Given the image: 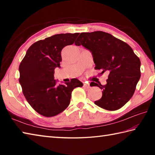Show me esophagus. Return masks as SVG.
Segmentation results:
<instances>
[{"instance_id": "34e87169", "label": "esophagus", "mask_w": 155, "mask_h": 155, "mask_svg": "<svg viewBox=\"0 0 155 155\" xmlns=\"http://www.w3.org/2000/svg\"><path fill=\"white\" fill-rule=\"evenodd\" d=\"M83 87L85 88H87V89H88V88H91V86H90V84H88V83H84L83 84Z\"/></svg>"}]
</instances>
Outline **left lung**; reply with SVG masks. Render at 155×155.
<instances>
[{"mask_svg": "<svg viewBox=\"0 0 155 155\" xmlns=\"http://www.w3.org/2000/svg\"><path fill=\"white\" fill-rule=\"evenodd\" d=\"M83 45L93 54L94 69L109 73L107 84L95 83L103 90L94 104L107 110H116L129 101L140 77V61L126 42L103 31L82 32L74 43Z\"/></svg>", "mask_w": 155, "mask_h": 155, "instance_id": "1", "label": "left lung"}]
</instances>
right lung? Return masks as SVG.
<instances>
[{"instance_id":"obj_1","label":"right lung","mask_w":155,"mask_h":155,"mask_svg":"<svg viewBox=\"0 0 155 155\" xmlns=\"http://www.w3.org/2000/svg\"><path fill=\"white\" fill-rule=\"evenodd\" d=\"M80 33L58 34L32 44L19 66V83L33 109L46 117L64 111L70 104L74 88L83 87L77 78L57 85L54 69L60 67L61 51L74 42Z\"/></svg>"}]
</instances>
